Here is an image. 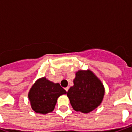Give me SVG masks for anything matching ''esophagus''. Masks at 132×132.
Returning <instances> with one entry per match:
<instances>
[{
  "instance_id": "esophagus-1",
  "label": "esophagus",
  "mask_w": 132,
  "mask_h": 132,
  "mask_svg": "<svg viewBox=\"0 0 132 132\" xmlns=\"http://www.w3.org/2000/svg\"><path fill=\"white\" fill-rule=\"evenodd\" d=\"M68 89H69V88H68V87H66V88H65V90H66V92H68Z\"/></svg>"
}]
</instances>
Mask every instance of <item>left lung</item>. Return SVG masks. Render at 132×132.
Returning a JSON list of instances; mask_svg holds the SVG:
<instances>
[{
	"label": "left lung",
	"mask_w": 132,
	"mask_h": 132,
	"mask_svg": "<svg viewBox=\"0 0 132 132\" xmlns=\"http://www.w3.org/2000/svg\"><path fill=\"white\" fill-rule=\"evenodd\" d=\"M74 85L67 92L72 108L84 114L92 112L102 103L105 88L98 77L90 70L75 72Z\"/></svg>",
	"instance_id": "obj_1"
}]
</instances>
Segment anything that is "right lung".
<instances>
[{
	"label": "right lung",
	"instance_id": "obj_1",
	"mask_svg": "<svg viewBox=\"0 0 132 132\" xmlns=\"http://www.w3.org/2000/svg\"><path fill=\"white\" fill-rule=\"evenodd\" d=\"M66 91L59 83H54L45 77L38 79L30 89L28 98L33 110L36 113L46 114L53 112L57 98Z\"/></svg>",
	"mask_w": 132,
	"mask_h": 132
}]
</instances>
